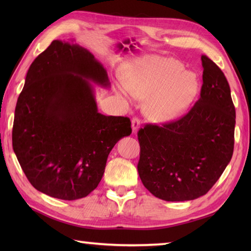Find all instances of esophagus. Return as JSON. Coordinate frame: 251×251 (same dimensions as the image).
Listing matches in <instances>:
<instances>
[{
    "label": "esophagus",
    "mask_w": 251,
    "mask_h": 251,
    "mask_svg": "<svg viewBox=\"0 0 251 251\" xmlns=\"http://www.w3.org/2000/svg\"><path fill=\"white\" fill-rule=\"evenodd\" d=\"M131 128H132V132H137L140 128V120L138 117H134L131 120Z\"/></svg>",
    "instance_id": "obj_1"
}]
</instances>
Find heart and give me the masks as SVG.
<instances>
[{"label":"heart","instance_id":"obj_1","mask_svg":"<svg viewBox=\"0 0 251 251\" xmlns=\"http://www.w3.org/2000/svg\"><path fill=\"white\" fill-rule=\"evenodd\" d=\"M116 92L124 98L128 93L148 97L147 114L156 122H170L188 109L199 92V77L182 65L168 58L146 56L132 65Z\"/></svg>","mask_w":251,"mask_h":251}]
</instances>
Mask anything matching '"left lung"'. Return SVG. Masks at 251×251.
Returning <instances> with one entry per match:
<instances>
[{"label":"left lung","instance_id":"8db88e82","mask_svg":"<svg viewBox=\"0 0 251 251\" xmlns=\"http://www.w3.org/2000/svg\"><path fill=\"white\" fill-rule=\"evenodd\" d=\"M201 97L189 113L163 126L138 132V173L151 193L167 201L205 195L230 163L234 149L235 108L226 77L201 55Z\"/></svg>","mask_w":251,"mask_h":251}]
</instances>
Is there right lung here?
<instances>
[{
    "mask_svg": "<svg viewBox=\"0 0 251 251\" xmlns=\"http://www.w3.org/2000/svg\"><path fill=\"white\" fill-rule=\"evenodd\" d=\"M94 83L110 87L105 68L73 42L52 41L26 72L13 149L30 183L55 199L74 201L94 191L111 150L131 134L128 117L99 113Z\"/></svg>",
    "mask_w": 251,
    "mask_h": 251,
    "instance_id": "right-lung-1",
    "label": "right lung"
}]
</instances>
